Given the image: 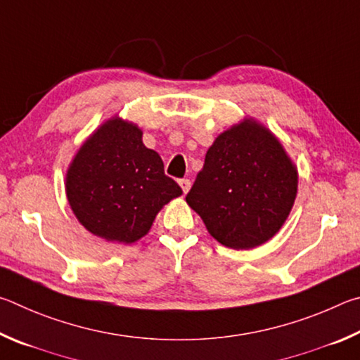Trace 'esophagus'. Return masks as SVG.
I'll list each match as a JSON object with an SVG mask.
<instances>
[{"mask_svg":"<svg viewBox=\"0 0 360 360\" xmlns=\"http://www.w3.org/2000/svg\"><path fill=\"white\" fill-rule=\"evenodd\" d=\"M179 185L181 186V190H184V193L186 194L188 191H190V188H191V181H190V179H180L179 180Z\"/></svg>","mask_w":360,"mask_h":360,"instance_id":"esophagus-1","label":"esophagus"}]
</instances>
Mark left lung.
<instances>
[{"instance_id":"8db88e82","label":"left lung","mask_w":360,"mask_h":360,"mask_svg":"<svg viewBox=\"0 0 360 360\" xmlns=\"http://www.w3.org/2000/svg\"><path fill=\"white\" fill-rule=\"evenodd\" d=\"M297 194V170L272 132L247 120L217 137L186 194L224 247L255 248L280 231Z\"/></svg>"}]
</instances>
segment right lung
<instances>
[{
    "label": "right lung",
    "instance_id": "add662e5",
    "mask_svg": "<svg viewBox=\"0 0 360 360\" xmlns=\"http://www.w3.org/2000/svg\"><path fill=\"white\" fill-rule=\"evenodd\" d=\"M69 205L79 221L109 242L132 243L181 188L164 174L136 124L112 118L75 155L66 175Z\"/></svg>",
    "mask_w": 360,
    "mask_h": 360
}]
</instances>
